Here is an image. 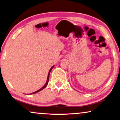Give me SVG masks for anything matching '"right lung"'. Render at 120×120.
Returning a JSON list of instances; mask_svg holds the SVG:
<instances>
[{
  "label": "right lung",
  "instance_id": "1",
  "mask_svg": "<svg viewBox=\"0 0 120 120\" xmlns=\"http://www.w3.org/2000/svg\"><path fill=\"white\" fill-rule=\"evenodd\" d=\"M53 67H54V66H53V67H52L51 68V69H50V70H49V73H48V77H47V82H46V83H45V85H44L43 86L42 88H41V89H39V90H38V91H35V92H33V93H32V94H35V93H37V92H39V91H41V90H43L44 88H45V87L47 86V85H48V81H49V73H50V72H51V71H52V68H53Z\"/></svg>",
  "mask_w": 120,
  "mask_h": 120
}]
</instances>
